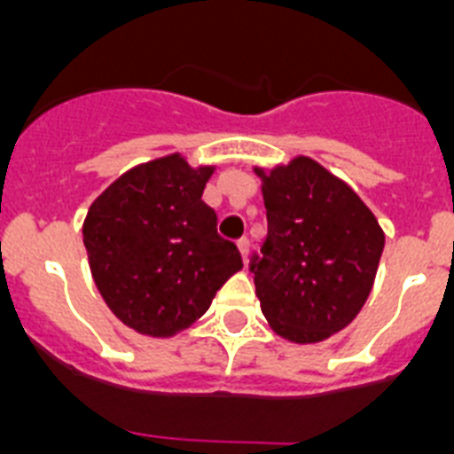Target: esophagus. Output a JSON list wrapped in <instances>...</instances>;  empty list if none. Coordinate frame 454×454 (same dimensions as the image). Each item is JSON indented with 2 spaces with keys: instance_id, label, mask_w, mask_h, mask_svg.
<instances>
[{
  "instance_id": "esophagus-1",
  "label": "esophagus",
  "mask_w": 454,
  "mask_h": 454,
  "mask_svg": "<svg viewBox=\"0 0 454 454\" xmlns=\"http://www.w3.org/2000/svg\"><path fill=\"white\" fill-rule=\"evenodd\" d=\"M236 247H239L240 256H243V262L247 263V252H250V240H247V239H239V240H236Z\"/></svg>"
}]
</instances>
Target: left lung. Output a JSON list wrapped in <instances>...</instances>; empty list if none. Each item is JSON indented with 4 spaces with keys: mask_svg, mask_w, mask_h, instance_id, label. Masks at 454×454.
<instances>
[{
    "mask_svg": "<svg viewBox=\"0 0 454 454\" xmlns=\"http://www.w3.org/2000/svg\"><path fill=\"white\" fill-rule=\"evenodd\" d=\"M262 177L268 236L252 256L268 325L293 343H318L355 320L371 295L384 231L346 182L309 156Z\"/></svg>",
    "mask_w": 454,
    "mask_h": 454,
    "instance_id": "1",
    "label": "left lung"
}]
</instances>
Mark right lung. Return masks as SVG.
Masks as SVG:
<instances>
[{"label": "right lung", "instance_id": "add662e5", "mask_svg": "<svg viewBox=\"0 0 454 454\" xmlns=\"http://www.w3.org/2000/svg\"><path fill=\"white\" fill-rule=\"evenodd\" d=\"M214 170L191 168L182 154L161 156L124 172L88 208L83 246L95 286L138 334L186 330L243 268L202 202Z\"/></svg>", "mask_w": 454, "mask_h": 454}]
</instances>
